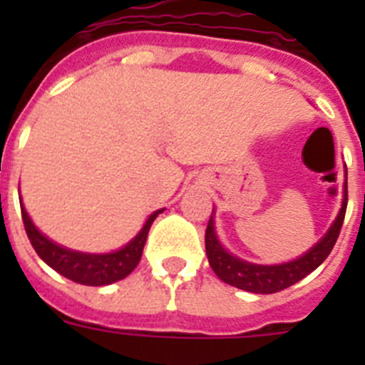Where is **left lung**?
Here are the masks:
<instances>
[{"label": "left lung", "instance_id": "obj_1", "mask_svg": "<svg viewBox=\"0 0 365 365\" xmlns=\"http://www.w3.org/2000/svg\"><path fill=\"white\" fill-rule=\"evenodd\" d=\"M346 206L347 170L346 180H344V192H341V206L334 221L331 222V227L327 228V232L309 250H305L302 256L283 261V263H272V265H261V263L241 259L235 254H232L228 248H225V245L219 240L217 232H215L214 210H212L205 235L208 263H210L212 270L217 274V278L221 282L237 287L241 291L254 292V294H272V292L283 291L287 287L294 285L299 279L305 278L312 270L318 269L325 261V257L331 254L338 240V234H340L344 215H346Z\"/></svg>", "mask_w": 365, "mask_h": 365}]
</instances>
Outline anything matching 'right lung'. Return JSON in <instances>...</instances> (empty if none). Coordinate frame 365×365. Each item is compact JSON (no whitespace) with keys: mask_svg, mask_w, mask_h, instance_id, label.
Masks as SVG:
<instances>
[{"mask_svg":"<svg viewBox=\"0 0 365 365\" xmlns=\"http://www.w3.org/2000/svg\"><path fill=\"white\" fill-rule=\"evenodd\" d=\"M21 205V217H24L25 230H27L31 245L34 247L38 256L56 270L58 274L66 276L67 279L80 285L89 287H104L111 285L115 282H120L125 276H130L138 265V261L143 257L144 245L148 240V232L151 225L157 219V215L163 214L164 208L155 210L153 214L148 215L143 228L137 232L135 237H131L124 247L111 250V252H82V250H73L63 245H58L56 241L49 240L40 228L32 222L31 215L25 210L24 201L19 199Z\"/></svg>","mask_w":365,"mask_h":365,"instance_id":"obj_1","label":"right lung"}]
</instances>
